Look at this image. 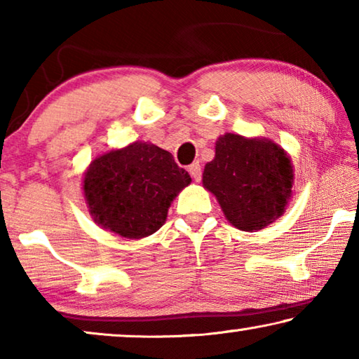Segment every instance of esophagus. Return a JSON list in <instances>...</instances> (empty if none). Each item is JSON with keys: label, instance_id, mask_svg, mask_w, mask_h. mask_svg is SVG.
Masks as SVG:
<instances>
[{"label": "esophagus", "instance_id": "esophagus-1", "mask_svg": "<svg viewBox=\"0 0 359 359\" xmlns=\"http://www.w3.org/2000/svg\"><path fill=\"white\" fill-rule=\"evenodd\" d=\"M188 171H190L191 177H193L194 180H196V182L201 180V174H203V171H201V165H199L198 161H196V163H193V165H190V168H188Z\"/></svg>", "mask_w": 359, "mask_h": 359}]
</instances>
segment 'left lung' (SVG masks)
<instances>
[{
  "label": "left lung",
  "instance_id": "left-lung-1",
  "mask_svg": "<svg viewBox=\"0 0 359 359\" xmlns=\"http://www.w3.org/2000/svg\"><path fill=\"white\" fill-rule=\"evenodd\" d=\"M293 184V161L280 145L234 133L217 139L214 160L203 172V187L217 198L226 220L248 233L283 215Z\"/></svg>",
  "mask_w": 359,
  "mask_h": 359
}]
</instances>
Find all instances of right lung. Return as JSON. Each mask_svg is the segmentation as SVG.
Returning a JSON list of instances; mask_svg holds the SVG:
<instances>
[{
	"instance_id": "obj_1",
	"label": "right lung",
	"mask_w": 359,
	"mask_h": 359,
	"mask_svg": "<svg viewBox=\"0 0 359 359\" xmlns=\"http://www.w3.org/2000/svg\"><path fill=\"white\" fill-rule=\"evenodd\" d=\"M190 184L168 150L136 141L96 156L83 172L82 193L98 226L142 239L165 224L171 203Z\"/></svg>"
}]
</instances>
